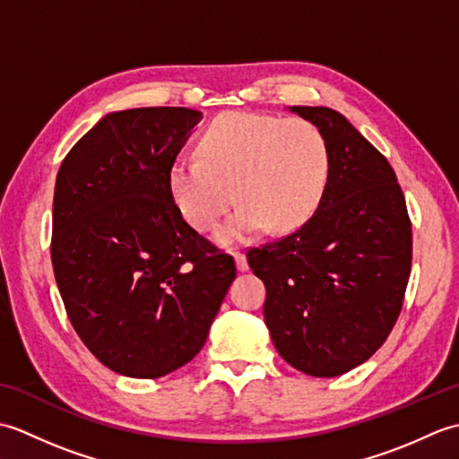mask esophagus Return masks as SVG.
Returning <instances> with one entry per match:
<instances>
[{
    "label": "esophagus",
    "mask_w": 459,
    "mask_h": 459,
    "mask_svg": "<svg viewBox=\"0 0 459 459\" xmlns=\"http://www.w3.org/2000/svg\"><path fill=\"white\" fill-rule=\"evenodd\" d=\"M235 262H237V268H238V272H247L248 270V262H247V256L242 255V252H235Z\"/></svg>",
    "instance_id": "esophagus-1"
}]
</instances>
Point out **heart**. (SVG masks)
<instances>
[{"label": "heart", "instance_id": "1", "mask_svg": "<svg viewBox=\"0 0 459 459\" xmlns=\"http://www.w3.org/2000/svg\"><path fill=\"white\" fill-rule=\"evenodd\" d=\"M331 179V152L316 124L256 112H227L199 140V158L169 168L171 199L193 229L209 230L235 199L219 245H235L272 227L291 232L314 217ZM233 191L230 192V189Z\"/></svg>", "mask_w": 459, "mask_h": 459}]
</instances>
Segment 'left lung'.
Wrapping results in <instances>:
<instances>
[{
  "label": "left lung",
  "instance_id": "1",
  "mask_svg": "<svg viewBox=\"0 0 459 459\" xmlns=\"http://www.w3.org/2000/svg\"><path fill=\"white\" fill-rule=\"evenodd\" d=\"M324 132L331 179L304 227L248 250L266 286L264 321L281 359L309 377L347 373L375 353L401 314L412 227L391 163L343 114L290 106Z\"/></svg>",
  "mask_w": 459,
  "mask_h": 459
}]
</instances>
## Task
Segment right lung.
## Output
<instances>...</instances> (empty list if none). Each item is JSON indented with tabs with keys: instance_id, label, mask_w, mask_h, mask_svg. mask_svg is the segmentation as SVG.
I'll return each instance as SVG.
<instances>
[{
	"instance_id": "1",
	"label": "right lung",
	"mask_w": 459,
	"mask_h": 459,
	"mask_svg": "<svg viewBox=\"0 0 459 459\" xmlns=\"http://www.w3.org/2000/svg\"><path fill=\"white\" fill-rule=\"evenodd\" d=\"M203 114H106L56 173L51 258L82 343L124 377L160 378L207 341L235 260L183 221L169 168Z\"/></svg>"
}]
</instances>
